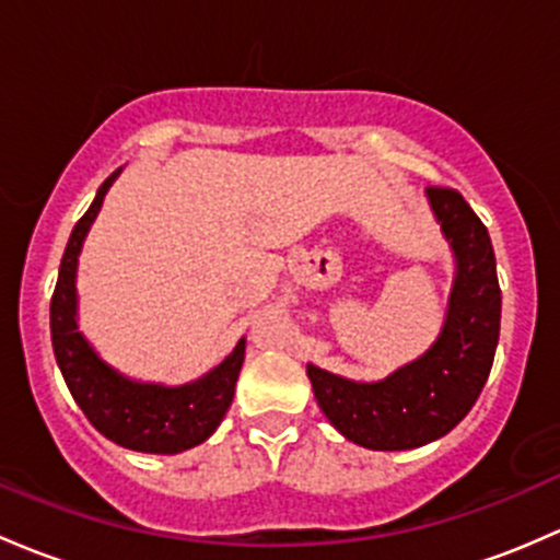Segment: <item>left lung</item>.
Instances as JSON below:
<instances>
[{"instance_id": "8db88e82", "label": "left lung", "mask_w": 560, "mask_h": 560, "mask_svg": "<svg viewBox=\"0 0 560 560\" xmlns=\"http://www.w3.org/2000/svg\"><path fill=\"white\" fill-rule=\"evenodd\" d=\"M455 256V278L436 342L377 383H355L307 364L315 399L345 440L369 451H412L453 431L491 374L501 288L488 229L453 188H425Z\"/></svg>"}]
</instances>
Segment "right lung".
I'll list each match as a JSON object with an SVG mask.
<instances>
[{
	"label": "right lung",
	"mask_w": 560,
	"mask_h": 560,
	"mask_svg": "<svg viewBox=\"0 0 560 560\" xmlns=\"http://www.w3.org/2000/svg\"><path fill=\"white\" fill-rule=\"evenodd\" d=\"M120 170H115L96 191V199L69 234L59 267L54 299H50V339L65 383L100 434L109 442L140 453H183L201 445L221 425L234 399L245 339L205 377L186 385L140 383L115 372L96 355L78 328V256L91 223L100 215L105 194Z\"/></svg>",
	"instance_id": "obj_1"
}]
</instances>
